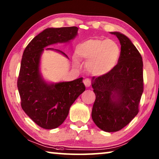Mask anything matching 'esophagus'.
<instances>
[{
  "instance_id": "34e87169",
  "label": "esophagus",
  "mask_w": 159,
  "mask_h": 159,
  "mask_svg": "<svg viewBox=\"0 0 159 159\" xmlns=\"http://www.w3.org/2000/svg\"><path fill=\"white\" fill-rule=\"evenodd\" d=\"M83 83H84V84H85L86 87H90V85H91L90 80L88 79H85L84 80H83Z\"/></svg>"
}]
</instances>
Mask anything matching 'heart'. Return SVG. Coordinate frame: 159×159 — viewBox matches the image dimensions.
Masks as SVG:
<instances>
[{"instance_id":"1","label":"heart","mask_w":159,"mask_h":159,"mask_svg":"<svg viewBox=\"0 0 159 159\" xmlns=\"http://www.w3.org/2000/svg\"><path fill=\"white\" fill-rule=\"evenodd\" d=\"M77 57L88 61L86 68L90 74L102 76L111 71L120 60L121 50L111 39L87 40L76 48Z\"/></svg>"}]
</instances>
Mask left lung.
Masks as SVG:
<instances>
[{
	"label": "left lung",
	"mask_w": 159,
	"mask_h": 159,
	"mask_svg": "<svg viewBox=\"0 0 159 159\" xmlns=\"http://www.w3.org/2000/svg\"><path fill=\"white\" fill-rule=\"evenodd\" d=\"M110 34L120 41V60L109 73L92 79L96 96L92 118L99 128L108 133L121 130L135 117L143 93L141 55L124 34L118 31Z\"/></svg>",
	"instance_id": "obj_1"
}]
</instances>
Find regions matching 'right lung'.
<instances>
[{"label":"right lung","mask_w":159,"mask_h":159,"mask_svg":"<svg viewBox=\"0 0 159 159\" xmlns=\"http://www.w3.org/2000/svg\"><path fill=\"white\" fill-rule=\"evenodd\" d=\"M78 30L76 26L45 29L31 40L24 51L17 80L21 108L44 129H55L62 124L70 107L85 90L83 78L53 83L44 79L41 71L44 50H54L69 59L62 51L45 48L69 43L78 36Z\"/></svg>","instance_id":"right-lung-1"}]
</instances>
